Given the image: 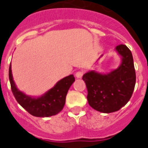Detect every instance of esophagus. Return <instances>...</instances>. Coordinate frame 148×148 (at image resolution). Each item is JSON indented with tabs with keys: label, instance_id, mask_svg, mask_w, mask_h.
Instances as JSON below:
<instances>
[{
	"label": "esophagus",
	"instance_id": "esophagus-1",
	"mask_svg": "<svg viewBox=\"0 0 148 148\" xmlns=\"http://www.w3.org/2000/svg\"><path fill=\"white\" fill-rule=\"evenodd\" d=\"M83 75V72L82 71H78L77 73H75V77L78 79H81Z\"/></svg>",
	"mask_w": 148,
	"mask_h": 148
}]
</instances>
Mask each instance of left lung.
<instances>
[{
    "label": "left lung",
    "mask_w": 148,
    "mask_h": 148,
    "mask_svg": "<svg viewBox=\"0 0 148 148\" xmlns=\"http://www.w3.org/2000/svg\"><path fill=\"white\" fill-rule=\"evenodd\" d=\"M121 58L117 69L108 73L92 70L82 76L86 85L90 106L101 113L119 110L130 100L136 83L134 59L131 51L124 45L115 48Z\"/></svg>",
    "instance_id": "8db88e82"
}]
</instances>
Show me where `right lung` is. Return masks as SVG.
<instances>
[{"instance_id":"1","label":"right lung","mask_w":148,"mask_h":148,"mask_svg":"<svg viewBox=\"0 0 148 148\" xmlns=\"http://www.w3.org/2000/svg\"><path fill=\"white\" fill-rule=\"evenodd\" d=\"M9 79L11 91L18 103L32 116L38 117H49L56 115L63 109L66 97L75 77L69 75L57 82L51 89L42 96L33 97L19 90L14 82L11 66L9 67Z\"/></svg>"}]
</instances>
